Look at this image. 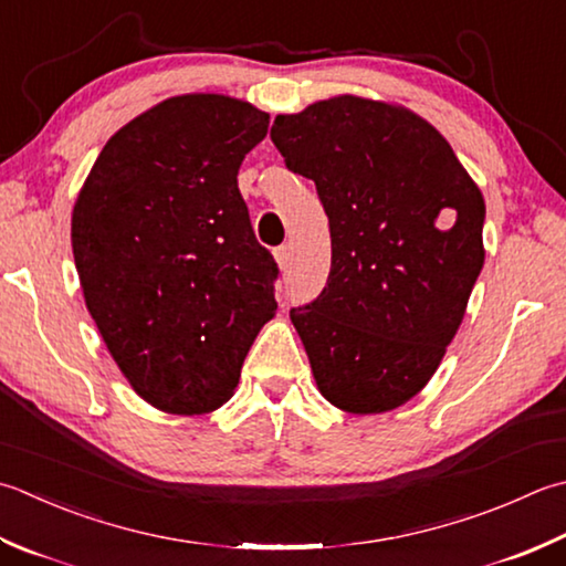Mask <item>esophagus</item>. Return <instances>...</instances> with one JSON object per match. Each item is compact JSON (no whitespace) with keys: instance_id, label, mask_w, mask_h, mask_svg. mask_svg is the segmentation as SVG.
Wrapping results in <instances>:
<instances>
[{"instance_id":"1","label":"esophagus","mask_w":566,"mask_h":566,"mask_svg":"<svg viewBox=\"0 0 566 566\" xmlns=\"http://www.w3.org/2000/svg\"><path fill=\"white\" fill-rule=\"evenodd\" d=\"M274 260H276V264H280V270H286V264H290V248H286V245L276 248L274 250Z\"/></svg>"}]
</instances>
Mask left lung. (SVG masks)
Listing matches in <instances>:
<instances>
[{"label": "left lung", "mask_w": 566, "mask_h": 566, "mask_svg": "<svg viewBox=\"0 0 566 566\" xmlns=\"http://www.w3.org/2000/svg\"><path fill=\"white\" fill-rule=\"evenodd\" d=\"M270 137L328 216V282L290 312L318 392L348 415L390 412L431 380L467 314L481 188L434 125L385 99H318L276 115Z\"/></svg>", "instance_id": "8db88e82"}]
</instances>
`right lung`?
Returning a JSON list of instances; mask_svg holds the SVG:
<instances>
[{
  "label": "right lung",
  "mask_w": 566,
  "mask_h": 566,
  "mask_svg": "<svg viewBox=\"0 0 566 566\" xmlns=\"http://www.w3.org/2000/svg\"><path fill=\"white\" fill-rule=\"evenodd\" d=\"M270 115L188 93L117 129L75 198L71 242L85 306L144 402L206 415L235 392L280 270L238 188Z\"/></svg>",
  "instance_id": "1"
}]
</instances>
